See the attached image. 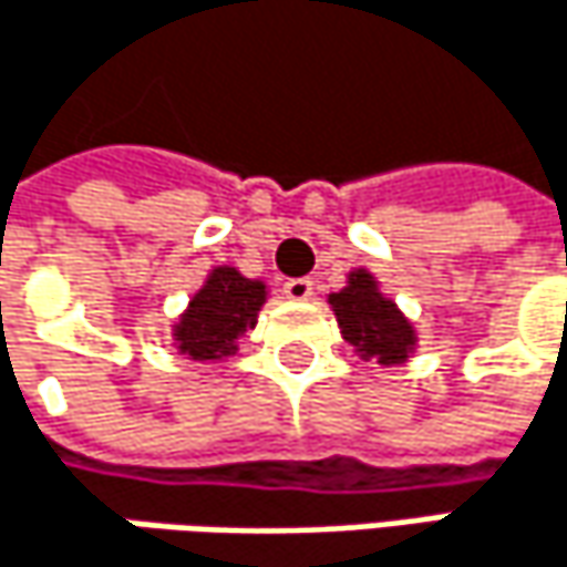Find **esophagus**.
Returning a JSON list of instances; mask_svg holds the SVG:
<instances>
[{
    "label": "esophagus",
    "instance_id": "obj_1",
    "mask_svg": "<svg viewBox=\"0 0 567 567\" xmlns=\"http://www.w3.org/2000/svg\"><path fill=\"white\" fill-rule=\"evenodd\" d=\"M311 295H315L311 279H288L285 282V298H291V301H308Z\"/></svg>",
    "mask_w": 567,
    "mask_h": 567
}]
</instances>
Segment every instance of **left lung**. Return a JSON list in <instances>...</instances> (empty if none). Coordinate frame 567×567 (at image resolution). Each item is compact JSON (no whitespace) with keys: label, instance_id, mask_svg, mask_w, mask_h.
Returning a JSON list of instances; mask_svg holds the SVG:
<instances>
[{"label":"left lung","instance_id":"8db88e82","mask_svg":"<svg viewBox=\"0 0 567 567\" xmlns=\"http://www.w3.org/2000/svg\"><path fill=\"white\" fill-rule=\"evenodd\" d=\"M341 338L354 348L361 361L381 368L406 364L416 354V328L400 311L394 298L381 288L371 269H351L344 288L328 295Z\"/></svg>","mask_w":567,"mask_h":567}]
</instances>
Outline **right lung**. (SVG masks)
I'll list each match as a JSON object with an SVG mask.
<instances>
[{
  "instance_id": "add662e5",
  "label": "right lung",
  "mask_w": 567,
  "mask_h": 567,
  "mask_svg": "<svg viewBox=\"0 0 567 567\" xmlns=\"http://www.w3.org/2000/svg\"><path fill=\"white\" fill-rule=\"evenodd\" d=\"M269 285L236 266H213L171 324L173 351L196 364H223L239 354V341L256 328Z\"/></svg>"
}]
</instances>
